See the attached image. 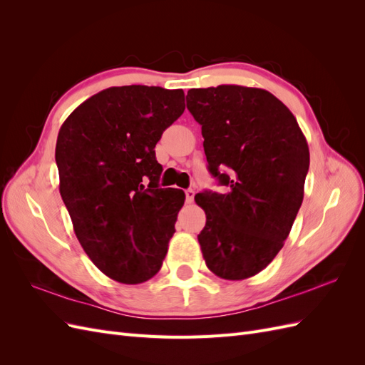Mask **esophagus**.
Masks as SVG:
<instances>
[{"label":"esophagus","instance_id":"1","mask_svg":"<svg viewBox=\"0 0 365 365\" xmlns=\"http://www.w3.org/2000/svg\"><path fill=\"white\" fill-rule=\"evenodd\" d=\"M184 193H185L187 204H192L193 202V197H195V190L193 189H187V190H184Z\"/></svg>","mask_w":365,"mask_h":365}]
</instances>
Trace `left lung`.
<instances>
[{
    "instance_id": "8db88e82",
    "label": "left lung",
    "mask_w": 365,
    "mask_h": 365,
    "mask_svg": "<svg viewBox=\"0 0 365 365\" xmlns=\"http://www.w3.org/2000/svg\"><path fill=\"white\" fill-rule=\"evenodd\" d=\"M187 109L201 125L208 170L224 193L195 196L208 269L225 280L259 274L277 256L303 202L309 148L294 114L260 88H193Z\"/></svg>"
}]
</instances>
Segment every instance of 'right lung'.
<instances>
[{
	"label": "right lung",
	"mask_w": 365,
	"mask_h": 365,
	"mask_svg": "<svg viewBox=\"0 0 365 365\" xmlns=\"http://www.w3.org/2000/svg\"><path fill=\"white\" fill-rule=\"evenodd\" d=\"M184 109L182 90L113 86L77 106L61 126L62 201L83 251L115 282L149 280L168 252L185 195L160 189L163 168L153 149Z\"/></svg>",
	"instance_id": "obj_1"
}]
</instances>
